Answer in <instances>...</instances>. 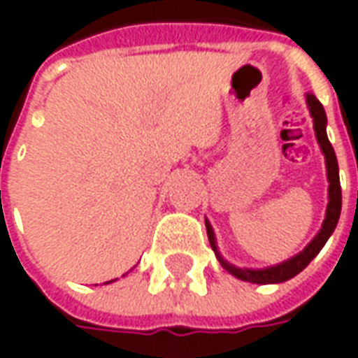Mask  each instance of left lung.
<instances>
[{
    "mask_svg": "<svg viewBox=\"0 0 358 358\" xmlns=\"http://www.w3.org/2000/svg\"><path fill=\"white\" fill-rule=\"evenodd\" d=\"M307 105L308 110H310V117H313V122H315L316 140L320 143L324 159H326V171H328V182H330V186H328V209H326V218H324L320 232L315 236V240L310 241L301 253L292 257L289 261H284V263L276 264V266L261 270L238 268V266H234V264L226 263L224 259L220 257V253H218L217 249V240H215V232H213V228H210L209 220H205L210 248L217 253V259L220 261V264H222L232 276L240 278V280H245V282H251V284H280V282H285V280H289V278L297 276L301 270L305 268V266L320 253V249L324 248V243L328 241L331 232H334L336 226H338L339 213H341V186H339L338 159H336L334 148H331L330 140H328V136H326V122H328V120H326V113H324L322 103L318 101L313 94H307Z\"/></svg>",
    "mask_w": 358,
    "mask_h": 358,
    "instance_id": "obj_1",
    "label": "left lung"
}]
</instances>
